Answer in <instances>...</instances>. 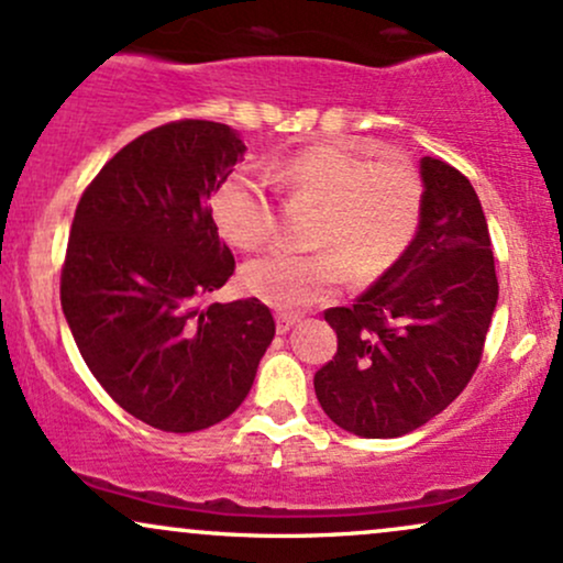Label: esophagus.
<instances>
[{"label": "esophagus", "mask_w": 563, "mask_h": 563, "mask_svg": "<svg viewBox=\"0 0 563 563\" xmlns=\"http://www.w3.org/2000/svg\"><path fill=\"white\" fill-rule=\"evenodd\" d=\"M296 322H299V318H296V314H286V312H277V314H275V328H277V333H288L290 328L296 325Z\"/></svg>", "instance_id": "obj_1"}]
</instances>
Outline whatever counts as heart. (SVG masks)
Masks as SVG:
<instances>
[{"mask_svg": "<svg viewBox=\"0 0 563 563\" xmlns=\"http://www.w3.org/2000/svg\"><path fill=\"white\" fill-rule=\"evenodd\" d=\"M294 200L320 203L309 230L318 251L275 249L243 267V288L277 309L312 307L344 280H378L407 254L423 219V179L410 161H371L344 142L301 147L269 172ZM219 232L238 249H260L277 230L269 185L249 172H232L211 196Z\"/></svg>", "mask_w": 563, "mask_h": 563, "instance_id": "b5f03b06", "label": "heart"}]
</instances>
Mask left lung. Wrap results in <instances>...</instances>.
<instances>
[{"instance_id":"left-lung-1","label":"left lung","mask_w":563,"mask_h":563,"mask_svg":"<svg viewBox=\"0 0 563 563\" xmlns=\"http://www.w3.org/2000/svg\"><path fill=\"white\" fill-rule=\"evenodd\" d=\"M423 219L407 254L352 307L325 309L339 346L314 373L325 416L391 439L439 416L482 363L497 303L479 196L455 166L426 156Z\"/></svg>"}]
</instances>
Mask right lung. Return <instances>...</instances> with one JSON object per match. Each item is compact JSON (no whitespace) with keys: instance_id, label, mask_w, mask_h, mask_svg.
<instances>
[{"instance_id":"right-lung-1","label":"right lung","mask_w":563,"mask_h":563,"mask_svg":"<svg viewBox=\"0 0 563 563\" xmlns=\"http://www.w3.org/2000/svg\"><path fill=\"white\" fill-rule=\"evenodd\" d=\"M243 151L228 124L169 121L121 147L76 206L63 314L108 397L153 429L224 421L275 335L260 299L209 301L235 273L209 196Z\"/></svg>"}]
</instances>
